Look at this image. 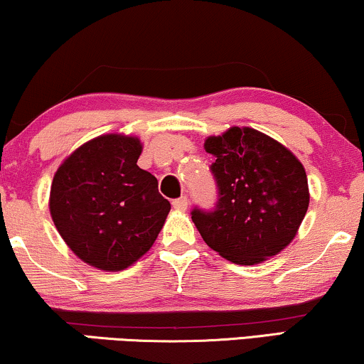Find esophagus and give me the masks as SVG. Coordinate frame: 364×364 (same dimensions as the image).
Masks as SVG:
<instances>
[{
	"mask_svg": "<svg viewBox=\"0 0 364 364\" xmlns=\"http://www.w3.org/2000/svg\"><path fill=\"white\" fill-rule=\"evenodd\" d=\"M172 205H173V208H176V210H178V212H186V210H187V205H188L187 197L183 196V197H181V198H176V200L172 202Z\"/></svg>",
	"mask_w": 364,
	"mask_h": 364,
	"instance_id": "obj_1",
	"label": "esophagus"
}]
</instances>
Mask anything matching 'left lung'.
<instances>
[{
  "mask_svg": "<svg viewBox=\"0 0 364 364\" xmlns=\"http://www.w3.org/2000/svg\"><path fill=\"white\" fill-rule=\"evenodd\" d=\"M203 147L215 157L210 171L218 188L212 210H192L203 242L238 265H257L280 253L295 238L310 203L301 162L252 127H230L207 137Z\"/></svg>",
  "mask_w": 364,
  "mask_h": 364,
  "instance_id": "1",
  "label": "left lung"
}]
</instances>
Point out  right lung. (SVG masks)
I'll return each instance as SVG.
<instances>
[{"mask_svg": "<svg viewBox=\"0 0 364 364\" xmlns=\"http://www.w3.org/2000/svg\"><path fill=\"white\" fill-rule=\"evenodd\" d=\"M137 137L104 134L77 147L54 173L49 212L68 247L104 272L151 250L171 212L157 178L137 166Z\"/></svg>", "mask_w": 364, "mask_h": 364, "instance_id": "add662e5", "label": "right lung"}]
</instances>
